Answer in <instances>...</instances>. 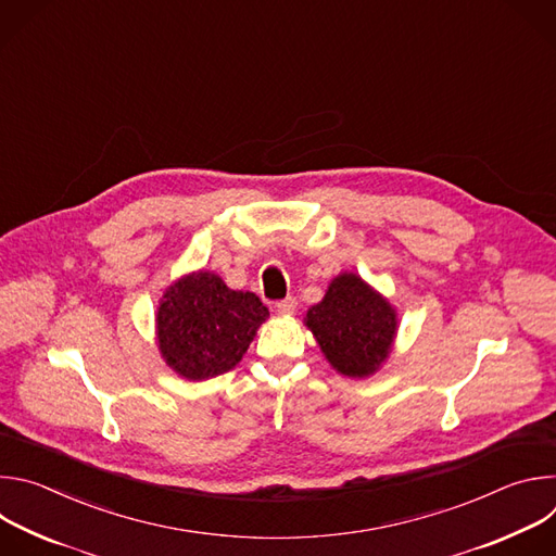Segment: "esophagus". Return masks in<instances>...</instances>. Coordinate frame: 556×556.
<instances>
[{
  "label": "esophagus",
  "mask_w": 556,
  "mask_h": 556,
  "mask_svg": "<svg viewBox=\"0 0 556 556\" xmlns=\"http://www.w3.org/2000/svg\"><path fill=\"white\" fill-rule=\"evenodd\" d=\"M277 312H281V314H292L294 309H296V296H286V299H281V301H277Z\"/></svg>",
  "instance_id": "esophagus-1"
}]
</instances>
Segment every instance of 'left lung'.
<instances>
[{
    "mask_svg": "<svg viewBox=\"0 0 556 556\" xmlns=\"http://www.w3.org/2000/svg\"><path fill=\"white\" fill-rule=\"evenodd\" d=\"M307 328L337 371L363 378L389 354L395 312L361 277L341 275L307 312Z\"/></svg>",
    "mask_w": 556,
    "mask_h": 556,
    "instance_id": "8db88e82",
    "label": "left lung"
}]
</instances>
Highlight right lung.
<instances>
[{"mask_svg": "<svg viewBox=\"0 0 556 556\" xmlns=\"http://www.w3.org/2000/svg\"><path fill=\"white\" fill-rule=\"evenodd\" d=\"M268 307L255 292L230 290L213 273L174 283L157 307V345L189 380L219 376L247 354Z\"/></svg>", "mask_w": 556, "mask_h": 556, "instance_id": "1", "label": "right lung"}]
</instances>
